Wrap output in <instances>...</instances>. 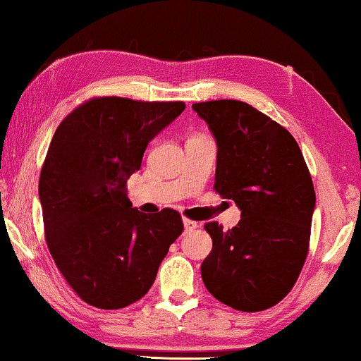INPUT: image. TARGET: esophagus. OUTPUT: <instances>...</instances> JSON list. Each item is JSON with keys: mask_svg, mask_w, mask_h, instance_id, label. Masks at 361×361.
<instances>
[{"mask_svg": "<svg viewBox=\"0 0 361 361\" xmlns=\"http://www.w3.org/2000/svg\"><path fill=\"white\" fill-rule=\"evenodd\" d=\"M184 226H185V231H193V229L198 228V223L193 221V219L184 218Z\"/></svg>", "mask_w": 361, "mask_h": 361, "instance_id": "obj_1", "label": "esophagus"}]
</instances>
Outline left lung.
<instances>
[{
	"label": "left lung",
	"instance_id": "1",
	"mask_svg": "<svg viewBox=\"0 0 361 361\" xmlns=\"http://www.w3.org/2000/svg\"><path fill=\"white\" fill-rule=\"evenodd\" d=\"M218 145L215 189L241 210L238 226L205 224L213 247L202 280L218 301L244 312L275 306L307 257L316 193L291 133L247 102L192 104Z\"/></svg>",
	"mask_w": 361,
	"mask_h": 361
}]
</instances>
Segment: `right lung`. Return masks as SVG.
Masks as SVG:
<instances>
[{
	"label": "right lung",
	"mask_w": 361,
	"mask_h": 361,
	"mask_svg": "<svg viewBox=\"0 0 361 361\" xmlns=\"http://www.w3.org/2000/svg\"><path fill=\"white\" fill-rule=\"evenodd\" d=\"M184 109L182 101L91 97L51 138L39 179L45 241L87 305L120 310L143 298L184 231L179 212L146 215L127 197L149 140Z\"/></svg>",
	"instance_id": "obj_1"
}]
</instances>
